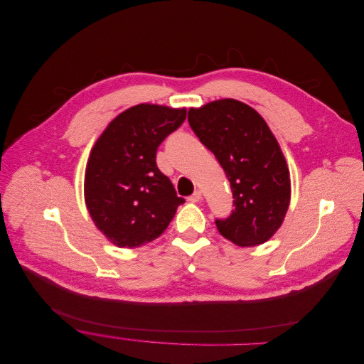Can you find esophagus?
<instances>
[{"mask_svg": "<svg viewBox=\"0 0 364 364\" xmlns=\"http://www.w3.org/2000/svg\"><path fill=\"white\" fill-rule=\"evenodd\" d=\"M200 199H202V192H200V191H195V192L188 198V200L192 202V203H196V202H199Z\"/></svg>", "mask_w": 364, "mask_h": 364, "instance_id": "34e87169", "label": "esophagus"}]
</instances>
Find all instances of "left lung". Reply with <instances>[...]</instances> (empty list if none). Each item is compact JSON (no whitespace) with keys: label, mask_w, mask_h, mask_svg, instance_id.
<instances>
[{"label":"left lung","mask_w":364,"mask_h":364,"mask_svg":"<svg viewBox=\"0 0 364 364\" xmlns=\"http://www.w3.org/2000/svg\"><path fill=\"white\" fill-rule=\"evenodd\" d=\"M188 122L231 183L235 208L215 221L218 231L240 247L264 244L281 227L291 198L289 171L267 122L234 99L192 107Z\"/></svg>","instance_id":"left-lung-1"}]
</instances>
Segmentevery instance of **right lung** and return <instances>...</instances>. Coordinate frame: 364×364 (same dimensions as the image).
I'll list each match as a JSON object with an SVG mask.
<instances>
[{
  "mask_svg": "<svg viewBox=\"0 0 364 364\" xmlns=\"http://www.w3.org/2000/svg\"><path fill=\"white\" fill-rule=\"evenodd\" d=\"M186 119V109L141 103L114 117L90 152L85 200L99 231L116 247L156 240L183 198L156 165L159 144Z\"/></svg>",
  "mask_w": 364,
  "mask_h": 364,
  "instance_id": "1",
  "label": "right lung"
}]
</instances>
